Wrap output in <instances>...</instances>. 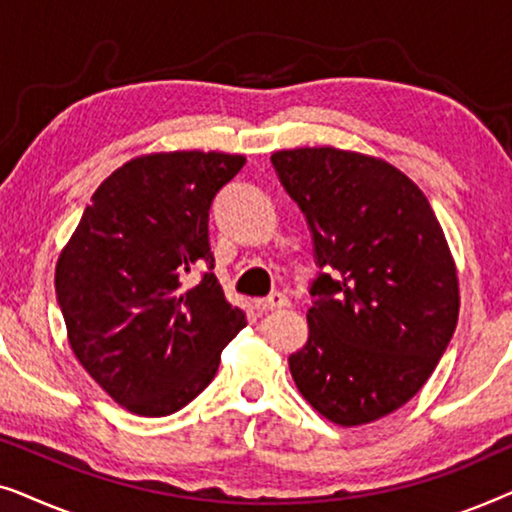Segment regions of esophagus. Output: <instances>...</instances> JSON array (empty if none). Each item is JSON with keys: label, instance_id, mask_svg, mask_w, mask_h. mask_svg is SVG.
<instances>
[{"label": "esophagus", "instance_id": "34e87169", "mask_svg": "<svg viewBox=\"0 0 512 512\" xmlns=\"http://www.w3.org/2000/svg\"><path fill=\"white\" fill-rule=\"evenodd\" d=\"M254 307L258 312H272V310H282V307H289V298L284 293H272L268 298H258L254 300Z\"/></svg>", "mask_w": 512, "mask_h": 512}]
</instances>
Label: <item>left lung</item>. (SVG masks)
Returning <instances> with one entry per match:
<instances>
[{"mask_svg":"<svg viewBox=\"0 0 512 512\" xmlns=\"http://www.w3.org/2000/svg\"><path fill=\"white\" fill-rule=\"evenodd\" d=\"M270 160L321 268L310 335L289 356L293 382L335 424L375 422L424 387L457 328L459 279L443 228L415 181L380 158L305 146Z\"/></svg>","mask_w":512,"mask_h":512,"instance_id":"left-lung-1","label":"left lung"}]
</instances>
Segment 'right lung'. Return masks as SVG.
<instances>
[{"label":"right lung","mask_w":512,"mask_h":512,"mask_svg":"<svg viewBox=\"0 0 512 512\" xmlns=\"http://www.w3.org/2000/svg\"><path fill=\"white\" fill-rule=\"evenodd\" d=\"M247 158L151 153L102 181L55 265L67 338L88 375L125 410L172 415L219 370L247 326L223 296L209 249V207ZM205 262L193 287L183 272Z\"/></svg>","instance_id":"right-lung-1"}]
</instances>
